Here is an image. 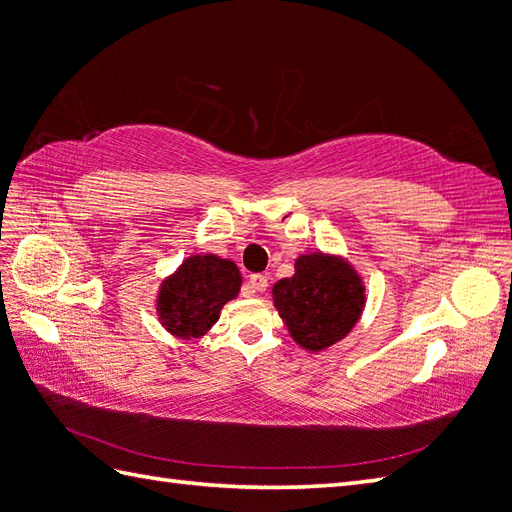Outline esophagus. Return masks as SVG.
Listing matches in <instances>:
<instances>
[{"label": "esophagus", "mask_w": 512, "mask_h": 512, "mask_svg": "<svg viewBox=\"0 0 512 512\" xmlns=\"http://www.w3.org/2000/svg\"><path fill=\"white\" fill-rule=\"evenodd\" d=\"M248 285H251L255 292H266L268 277L266 275H251V277H248Z\"/></svg>", "instance_id": "34e87169"}]
</instances>
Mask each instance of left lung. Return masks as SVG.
<instances>
[{"label": "left lung", "mask_w": 512, "mask_h": 512, "mask_svg": "<svg viewBox=\"0 0 512 512\" xmlns=\"http://www.w3.org/2000/svg\"><path fill=\"white\" fill-rule=\"evenodd\" d=\"M272 301L294 342L323 351L349 334L364 307V285L338 257L301 255L294 277L272 288Z\"/></svg>", "instance_id": "8db88e82"}]
</instances>
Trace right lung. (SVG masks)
<instances>
[{
	"instance_id": "obj_1",
	"label": "right lung",
	"mask_w": 512,
	"mask_h": 512,
	"mask_svg": "<svg viewBox=\"0 0 512 512\" xmlns=\"http://www.w3.org/2000/svg\"><path fill=\"white\" fill-rule=\"evenodd\" d=\"M242 275L233 261L216 255L185 259L159 292L157 312L170 334L198 338L216 323L222 305L240 292Z\"/></svg>"
}]
</instances>
